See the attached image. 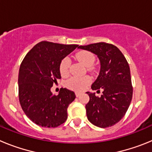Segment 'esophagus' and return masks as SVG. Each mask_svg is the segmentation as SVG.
Instances as JSON below:
<instances>
[{"mask_svg": "<svg viewBox=\"0 0 152 152\" xmlns=\"http://www.w3.org/2000/svg\"><path fill=\"white\" fill-rule=\"evenodd\" d=\"M75 95H76V96H79L80 95V92H75Z\"/></svg>", "mask_w": 152, "mask_h": 152, "instance_id": "esophagus-1", "label": "esophagus"}]
</instances>
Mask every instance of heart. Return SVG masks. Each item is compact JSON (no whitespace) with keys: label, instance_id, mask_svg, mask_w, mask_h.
Segmentation results:
<instances>
[{"label":"heart","instance_id":"1","mask_svg":"<svg viewBox=\"0 0 152 152\" xmlns=\"http://www.w3.org/2000/svg\"><path fill=\"white\" fill-rule=\"evenodd\" d=\"M75 58L78 61H80L84 66L89 67L92 65L95 60L94 56L88 51H80L75 55ZM71 64V60L68 57L64 58L61 61L59 64V72L62 76H67L69 73V67ZM91 82V78L89 77H72L68 79L66 82L68 88L75 91H82Z\"/></svg>","mask_w":152,"mask_h":152}]
</instances>
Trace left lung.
Instances as JSON below:
<instances>
[{
	"label": "left lung",
	"mask_w": 152,
	"mask_h": 152,
	"mask_svg": "<svg viewBox=\"0 0 152 152\" xmlns=\"http://www.w3.org/2000/svg\"><path fill=\"white\" fill-rule=\"evenodd\" d=\"M77 48L96 55L100 62V74L91 89L102 90L103 94L99 97L95 93L87 92L88 120L100 128L113 126L125 116L132 98L129 65L121 51L112 44L97 42Z\"/></svg>",
	"instance_id": "8db88e82"
}]
</instances>
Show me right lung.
I'll return each instance as SVG.
<instances>
[{
	"label": "right lung",
	"mask_w": 152,
	"mask_h": 152,
	"mask_svg": "<svg viewBox=\"0 0 152 152\" xmlns=\"http://www.w3.org/2000/svg\"><path fill=\"white\" fill-rule=\"evenodd\" d=\"M77 46L42 41L23 60L18 76L19 100L26 116L36 125L55 128L66 121L75 93L61 88L58 94L54 95L51 88L61 78V61Z\"/></svg>",
	"instance_id": "obj_1"
}]
</instances>
